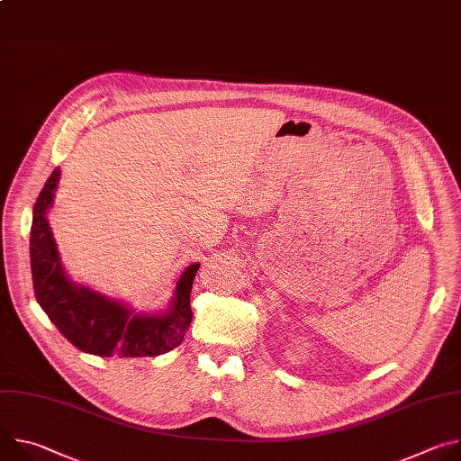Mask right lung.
<instances>
[{"mask_svg":"<svg viewBox=\"0 0 461 461\" xmlns=\"http://www.w3.org/2000/svg\"><path fill=\"white\" fill-rule=\"evenodd\" d=\"M58 182L59 167L47 178L32 210L31 270L41 310L63 338L86 354L148 357L178 347L191 322L189 294L201 262H193L180 274L173 297L158 312H137L123 301L73 281L65 274L47 217Z\"/></svg>","mask_w":461,"mask_h":461,"instance_id":"add662e5","label":"right lung"}]
</instances>
